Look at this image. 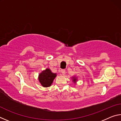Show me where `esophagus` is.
<instances>
[{"label": "esophagus", "instance_id": "obj_1", "mask_svg": "<svg viewBox=\"0 0 121 121\" xmlns=\"http://www.w3.org/2000/svg\"><path fill=\"white\" fill-rule=\"evenodd\" d=\"M61 73H62V75H65V70H62L61 71Z\"/></svg>", "mask_w": 121, "mask_h": 121}]
</instances>
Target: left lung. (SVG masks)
Masks as SVG:
<instances>
[{
	"mask_svg": "<svg viewBox=\"0 0 121 121\" xmlns=\"http://www.w3.org/2000/svg\"><path fill=\"white\" fill-rule=\"evenodd\" d=\"M73 82H76V79L75 78H73Z\"/></svg>",
	"mask_w": 121,
	"mask_h": 121,
	"instance_id": "1",
	"label": "left lung"
}]
</instances>
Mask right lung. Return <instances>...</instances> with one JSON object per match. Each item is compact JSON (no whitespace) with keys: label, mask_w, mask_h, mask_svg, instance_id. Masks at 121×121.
I'll return each instance as SVG.
<instances>
[{"label":"right lung","mask_w":121,"mask_h":121,"mask_svg":"<svg viewBox=\"0 0 121 121\" xmlns=\"http://www.w3.org/2000/svg\"><path fill=\"white\" fill-rule=\"evenodd\" d=\"M56 76V73L51 72L50 69H46L39 75V81L43 86L48 87L52 84Z\"/></svg>","instance_id":"obj_1"}]
</instances>
